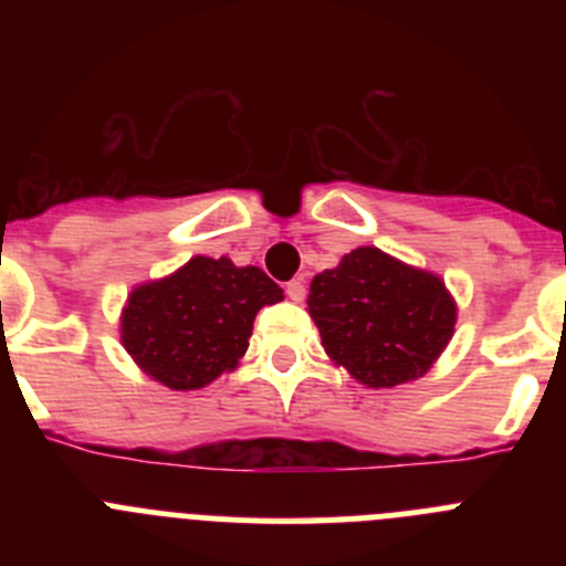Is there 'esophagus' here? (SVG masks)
<instances>
[{
  "label": "esophagus",
  "mask_w": 566,
  "mask_h": 566,
  "mask_svg": "<svg viewBox=\"0 0 566 566\" xmlns=\"http://www.w3.org/2000/svg\"><path fill=\"white\" fill-rule=\"evenodd\" d=\"M286 297L294 300V303H303V297H306V283L303 280H289Z\"/></svg>",
  "instance_id": "esophagus-1"
}]
</instances>
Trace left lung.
<instances>
[{
    "instance_id": "1",
    "label": "left lung",
    "mask_w": 566,
    "mask_h": 566,
    "mask_svg": "<svg viewBox=\"0 0 566 566\" xmlns=\"http://www.w3.org/2000/svg\"><path fill=\"white\" fill-rule=\"evenodd\" d=\"M308 314L323 348L368 388L422 377L453 337L457 306L437 274L359 247L312 280Z\"/></svg>"
}]
</instances>
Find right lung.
I'll return each mask as SVG.
<instances>
[{
    "instance_id": "right-lung-1",
    "label": "right lung",
    "mask_w": 566,
    "mask_h": 566,
    "mask_svg": "<svg viewBox=\"0 0 566 566\" xmlns=\"http://www.w3.org/2000/svg\"><path fill=\"white\" fill-rule=\"evenodd\" d=\"M280 300L283 289L258 266L192 258L129 294L122 343L149 377L195 391L232 371L249 348L254 314Z\"/></svg>"
}]
</instances>
